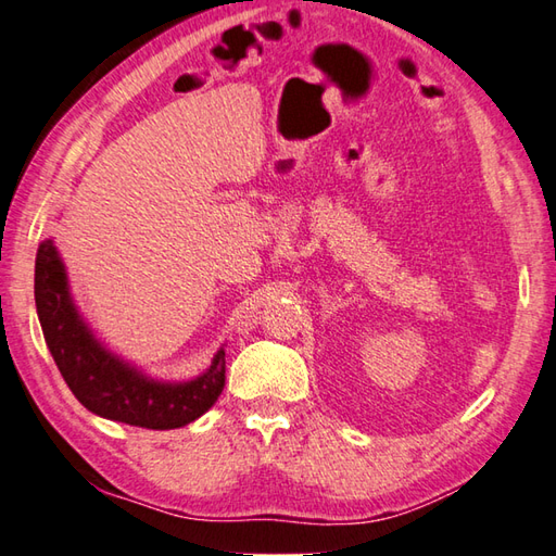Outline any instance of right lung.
Here are the masks:
<instances>
[{"instance_id":"right-lung-1","label":"right lung","mask_w":556,"mask_h":556,"mask_svg":"<svg viewBox=\"0 0 556 556\" xmlns=\"http://www.w3.org/2000/svg\"><path fill=\"white\" fill-rule=\"evenodd\" d=\"M35 305L52 358L71 392L96 416L148 430H174L212 408L224 389V349L191 382H157L104 349L68 291L62 257L45 239L35 257Z\"/></svg>"}]
</instances>
